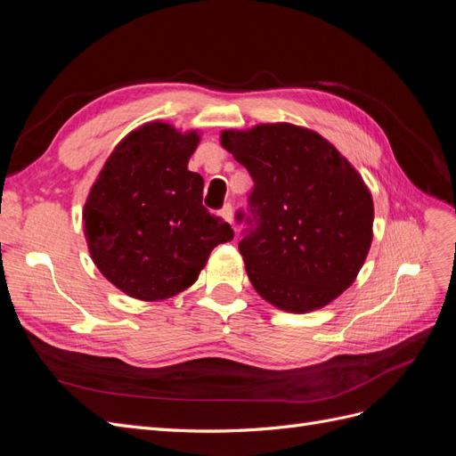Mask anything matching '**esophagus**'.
I'll return each mask as SVG.
<instances>
[{
  "label": "esophagus",
  "instance_id": "1",
  "mask_svg": "<svg viewBox=\"0 0 456 456\" xmlns=\"http://www.w3.org/2000/svg\"><path fill=\"white\" fill-rule=\"evenodd\" d=\"M220 216H223L226 223H230L232 224V220H233V209H232V205L228 203V205H224V209L220 211Z\"/></svg>",
  "mask_w": 456,
  "mask_h": 456
}]
</instances>
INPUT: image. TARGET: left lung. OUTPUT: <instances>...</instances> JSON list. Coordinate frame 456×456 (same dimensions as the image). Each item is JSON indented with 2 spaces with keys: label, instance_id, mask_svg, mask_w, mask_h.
<instances>
[{
  "label": "left lung",
  "instance_id": "1",
  "mask_svg": "<svg viewBox=\"0 0 456 456\" xmlns=\"http://www.w3.org/2000/svg\"><path fill=\"white\" fill-rule=\"evenodd\" d=\"M220 144L255 183L253 228L240 241L255 291L293 314L327 306L370 249L375 207L362 175L322 134L293 123L228 129Z\"/></svg>",
  "mask_w": 456,
  "mask_h": 456
}]
</instances>
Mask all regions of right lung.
Here are the masks:
<instances>
[{
    "label": "right lung",
    "instance_id": "right-lung-1",
    "mask_svg": "<svg viewBox=\"0 0 456 456\" xmlns=\"http://www.w3.org/2000/svg\"><path fill=\"white\" fill-rule=\"evenodd\" d=\"M198 131L150 121L123 139L84 207L91 258L119 291L144 302L196 283L211 251L233 230L201 205L203 178L188 171Z\"/></svg>",
    "mask_w": 456,
    "mask_h": 456
}]
</instances>
